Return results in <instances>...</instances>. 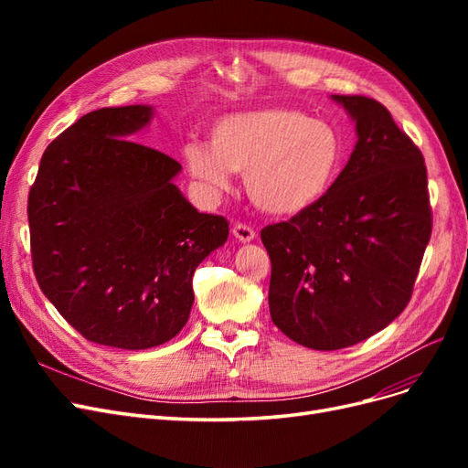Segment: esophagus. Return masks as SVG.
<instances>
[{"label": "esophagus", "mask_w": 468, "mask_h": 468, "mask_svg": "<svg viewBox=\"0 0 468 468\" xmlns=\"http://www.w3.org/2000/svg\"><path fill=\"white\" fill-rule=\"evenodd\" d=\"M232 234L238 242H251V239L256 238V230H253L251 226L246 222H236L232 226Z\"/></svg>", "instance_id": "1"}]
</instances>
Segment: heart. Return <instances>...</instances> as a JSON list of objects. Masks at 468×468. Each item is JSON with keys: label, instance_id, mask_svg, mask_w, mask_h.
<instances>
[{"label": "heart", "instance_id": "heart-1", "mask_svg": "<svg viewBox=\"0 0 468 468\" xmlns=\"http://www.w3.org/2000/svg\"><path fill=\"white\" fill-rule=\"evenodd\" d=\"M344 140L325 119L287 107L224 115L210 126V144L183 148L189 174L208 193L230 187L244 172L250 199L261 210L291 217L330 191L344 162Z\"/></svg>", "mask_w": 468, "mask_h": 468}]
</instances>
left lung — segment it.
Returning <instances> with one entry per match:
<instances>
[{
    "mask_svg": "<svg viewBox=\"0 0 468 468\" xmlns=\"http://www.w3.org/2000/svg\"><path fill=\"white\" fill-rule=\"evenodd\" d=\"M332 99L356 121L347 165L314 207L261 230L271 320L318 351L356 346L402 313L431 236L420 148L375 99Z\"/></svg>",
    "mask_w": 468,
    "mask_h": 468,
    "instance_id": "1",
    "label": "left lung"
}]
</instances>
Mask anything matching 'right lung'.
I'll return each instance as SVG.
<instances>
[{
	"instance_id": "add662e5",
	"label": "right lung",
	"mask_w": 468,
	"mask_h": 468,
	"mask_svg": "<svg viewBox=\"0 0 468 468\" xmlns=\"http://www.w3.org/2000/svg\"><path fill=\"white\" fill-rule=\"evenodd\" d=\"M152 107H105L78 119L40 158L29 193L40 291L83 337L148 349L189 320L193 273L229 238L174 186L179 162L134 143Z\"/></svg>"
}]
</instances>
